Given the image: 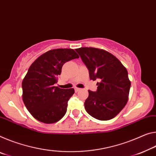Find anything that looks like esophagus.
<instances>
[{
    "mask_svg": "<svg viewBox=\"0 0 156 156\" xmlns=\"http://www.w3.org/2000/svg\"><path fill=\"white\" fill-rule=\"evenodd\" d=\"M80 88H78V87H76L75 88V91L76 92H78V91H80Z\"/></svg>",
    "mask_w": 156,
    "mask_h": 156,
    "instance_id": "obj_1",
    "label": "esophagus"
}]
</instances>
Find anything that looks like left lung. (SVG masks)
<instances>
[{
	"label": "left lung",
	"mask_w": 156,
	"mask_h": 156,
	"mask_svg": "<svg viewBox=\"0 0 156 156\" xmlns=\"http://www.w3.org/2000/svg\"><path fill=\"white\" fill-rule=\"evenodd\" d=\"M76 51L88 69L90 80H98L97 90H88L86 111L96 119H111L128 99L130 81L126 69L115 56L103 49L82 47Z\"/></svg>",
	"instance_id": "left-lung-1"
}]
</instances>
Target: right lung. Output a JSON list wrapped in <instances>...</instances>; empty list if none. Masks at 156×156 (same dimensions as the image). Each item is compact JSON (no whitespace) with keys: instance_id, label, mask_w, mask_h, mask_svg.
<instances>
[{"instance_id":"obj_1","label":"right lung","mask_w":156,"mask_h":156,"mask_svg":"<svg viewBox=\"0 0 156 156\" xmlns=\"http://www.w3.org/2000/svg\"><path fill=\"white\" fill-rule=\"evenodd\" d=\"M79 58L73 49L57 48L47 51L32 64L22 82L23 101L37 120L53 123L66 112L68 101L75 92L73 88L60 89L58 82L64 64Z\"/></svg>"}]
</instances>
